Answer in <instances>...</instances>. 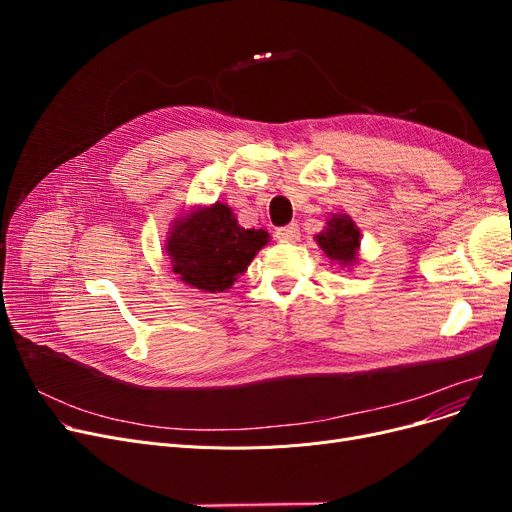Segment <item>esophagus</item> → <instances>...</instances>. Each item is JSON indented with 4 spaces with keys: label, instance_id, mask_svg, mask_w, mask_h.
<instances>
[{
    "label": "esophagus",
    "instance_id": "34e87169",
    "mask_svg": "<svg viewBox=\"0 0 512 512\" xmlns=\"http://www.w3.org/2000/svg\"><path fill=\"white\" fill-rule=\"evenodd\" d=\"M299 236H301V232H299L297 224H288L284 228H278V232H276V238L280 242H297Z\"/></svg>",
    "mask_w": 512,
    "mask_h": 512
}]
</instances>
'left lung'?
<instances>
[{
    "mask_svg": "<svg viewBox=\"0 0 512 512\" xmlns=\"http://www.w3.org/2000/svg\"><path fill=\"white\" fill-rule=\"evenodd\" d=\"M315 242L321 251L332 261H338L342 267H353L359 261L361 230L351 215L330 213L326 228L315 234Z\"/></svg>",
    "mask_w": 512,
    "mask_h": 512,
    "instance_id": "left-lung-1",
    "label": "left lung"
}]
</instances>
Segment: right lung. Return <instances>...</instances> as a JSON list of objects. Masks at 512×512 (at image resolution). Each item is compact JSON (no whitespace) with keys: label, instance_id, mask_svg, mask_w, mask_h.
Segmentation results:
<instances>
[{"label":"right lung","instance_id":"right-lung-1","mask_svg":"<svg viewBox=\"0 0 512 512\" xmlns=\"http://www.w3.org/2000/svg\"><path fill=\"white\" fill-rule=\"evenodd\" d=\"M267 242L265 230L242 228L234 211L215 201L178 213L170 224L166 253L184 284L201 292H224L247 272Z\"/></svg>","mask_w":512,"mask_h":512}]
</instances>
